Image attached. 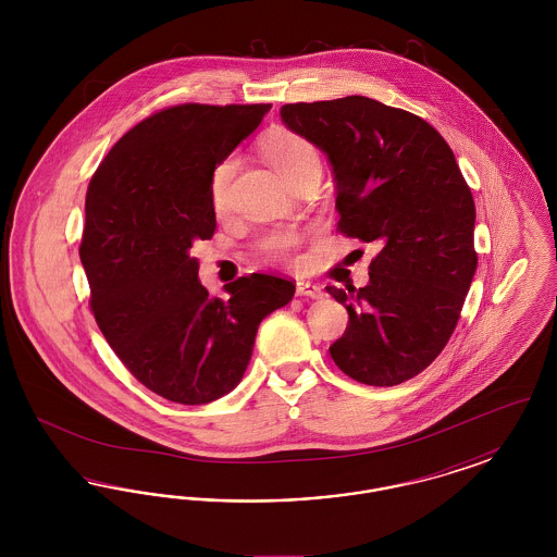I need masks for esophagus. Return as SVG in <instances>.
<instances>
[{
    "label": "esophagus",
    "instance_id": "obj_1",
    "mask_svg": "<svg viewBox=\"0 0 557 557\" xmlns=\"http://www.w3.org/2000/svg\"><path fill=\"white\" fill-rule=\"evenodd\" d=\"M296 294L298 296H307V298H323L325 296V292L318 284H313V282H298L296 284Z\"/></svg>",
    "mask_w": 557,
    "mask_h": 557
}]
</instances>
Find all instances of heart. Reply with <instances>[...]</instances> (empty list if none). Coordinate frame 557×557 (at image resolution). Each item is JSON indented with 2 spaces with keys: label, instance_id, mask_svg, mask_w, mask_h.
Wrapping results in <instances>:
<instances>
[{
  "label": "heart",
  "instance_id": "1",
  "mask_svg": "<svg viewBox=\"0 0 557 557\" xmlns=\"http://www.w3.org/2000/svg\"><path fill=\"white\" fill-rule=\"evenodd\" d=\"M261 150H263L265 159L271 162V166L286 182H292L294 177H298L302 173H319L318 148L309 139H305L296 133H269L261 144ZM236 169H238L236 157H225V159L219 160L212 169L211 180H209V196H211L212 209L216 212L227 209L230 187H232V180L236 175ZM296 244H298V238L292 232H273L261 242L263 250L273 261L292 259Z\"/></svg>",
  "mask_w": 557,
  "mask_h": 557
}]
</instances>
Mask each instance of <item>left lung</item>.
I'll return each instance as SVG.
<instances>
[{
    "label": "left lung",
    "mask_w": 557,
    "mask_h": 557,
    "mask_svg": "<svg viewBox=\"0 0 557 557\" xmlns=\"http://www.w3.org/2000/svg\"><path fill=\"white\" fill-rule=\"evenodd\" d=\"M327 157L338 230L377 242L370 284L330 292L348 311L334 363L370 386H397L449 343L476 273V209L449 144L424 119L366 96L280 110Z\"/></svg>",
    "instance_id": "8db88e82"
}]
</instances>
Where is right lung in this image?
<instances>
[{
	"instance_id": "add662e5",
	"label": "right lung",
	"mask_w": 557,
	"mask_h": 557,
	"mask_svg": "<svg viewBox=\"0 0 557 557\" xmlns=\"http://www.w3.org/2000/svg\"><path fill=\"white\" fill-rule=\"evenodd\" d=\"M271 104H180L137 123L108 152L85 198L79 257L108 345L152 393L202 405L232 393L259 323L294 284L252 273L225 298L198 280L196 239L216 227L209 180Z\"/></svg>"
}]
</instances>
